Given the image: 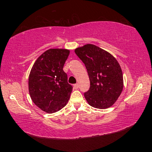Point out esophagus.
Returning <instances> with one entry per match:
<instances>
[{"label":"esophagus","mask_w":152,"mask_h":152,"mask_svg":"<svg viewBox=\"0 0 152 152\" xmlns=\"http://www.w3.org/2000/svg\"><path fill=\"white\" fill-rule=\"evenodd\" d=\"M78 87H79V84H74V88H75V89H78Z\"/></svg>","instance_id":"34e87169"}]
</instances>
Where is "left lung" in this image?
<instances>
[{"label": "left lung", "instance_id": "8db88e82", "mask_svg": "<svg viewBox=\"0 0 152 152\" xmlns=\"http://www.w3.org/2000/svg\"><path fill=\"white\" fill-rule=\"evenodd\" d=\"M85 64L90 88L84 97L91 107L105 109L113 106L121 94L123 77L119 62L108 51L92 44L75 49Z\"/></svg>", "mask_w": 152, "mask_h": 152}]
</instances>
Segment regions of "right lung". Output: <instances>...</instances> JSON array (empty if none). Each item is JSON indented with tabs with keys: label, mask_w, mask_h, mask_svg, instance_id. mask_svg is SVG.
Returning <instances> with one entry per match:
<instances>
[{
	"label": "right lung",
	"mask_w": 152,
	"mask_h": 152,
	"mask_svg": "<svg viewBox=\"0 0 152 152\" xmlns=\"http://www.w3.org/2000/svg\"><path fill=\"white\" fill-rule=\"evenodd\" d=\"M70 54L66 49H50L43 52L31 70L29 92L36 106L48 113H53L66 105L72 86L68 83L63 67Z\"/></svg>",
	"instance_id": "right-lung-1"
}]
</instances>
